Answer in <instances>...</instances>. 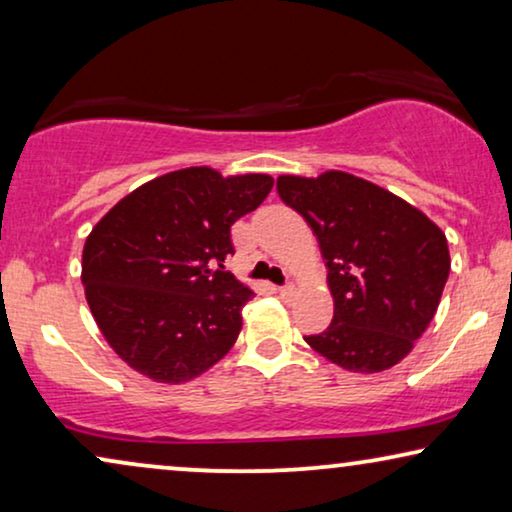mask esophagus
<instances>
[{
  "instance_id": "obj_1",
  "label": "esophagus",
  "mask_w": 512,
  "mask_h": 512,
  "mask_svg": "<svg viewBox=\"0 0 512 512\" xmlns=\"http://www.w3.org/2000/svg\"><path fill=\"white\" fill-rule=\"evenodd\" d=\"M277 293L282 298H291L293 296V286H277Z\"/></svg>"
}]
</instances>
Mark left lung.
Returning a JSON list of instances; mask_svg holds the SVG:
<instances>
[{"label":"left lung","instance_id":"obj_1","mask_svg":"<svg viewBox=\"0 0 512 512\" xmlns=\"http://www.w3.org/2000/svg\"><path fill=\"white\" fill-rule=\"evenodd\" d=\"M277 193L317 237L333 321L305 338L352 373H382L412 352L436 317L447 275V237L422 209L373 181L326 170L282 174Z\"/></svg>","mask_w":512,"mask_h":512}]
</instances>
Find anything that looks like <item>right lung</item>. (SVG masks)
Masks as SVG:
<instances>
[{
    "mask_svg": "<svg viewBox=\"0 0 512 512\" xmlns=\"http://www.w3.org/2000/svg\"><path fill=\"white\" fill-rule=\"evenodd\" d=\"M270 174L184 167L118 200L83 244L81 282L118 359L160 384H184L235 345L254 291L226 272L230 226L270 193Z\"/></svg>",
    "mask_w": 512,
    "mask_h": 512,
    "instance_id": "right-lung-1",
    "label": "right lung"
}]
</instances>
